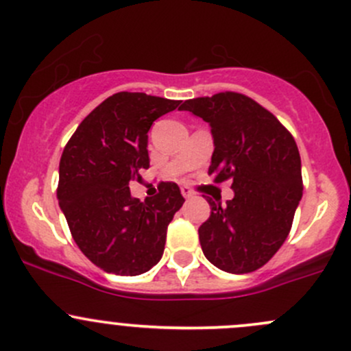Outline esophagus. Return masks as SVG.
Here are the masks:
<instances>
[{
  "label": "esophagus",
  "mask_w": 351,
  "mask_h": 351,
  "mask_svg": "<svg viewBox=\"0 0 351 351\" xmlns=\"http://www.w3.org/2000/svg\"><path fill=\"white\" fill-rule=\"evenodd\" d=\"M182 195L185 198H190V197H193V190H191V188H188V186H182Z\"/></svg>",
  "instance_id": "esophagus-1"
}]
</instances>
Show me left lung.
I'll return each instance as SVG.
<instances>
[{
  "instance_id": "8db88e82",
  "label": "left lung",
  "mask_w": 351,
  "mask_h": 351,
  "mask_svg": "<svg viewBox=\"0 0 351 351\" xmlns=\"http://www.w3.org/2000/svg\"><path fill=\"white\" fill-rule=\"evenodd\" d=\"M180 110L208 123L213 154L208 175L232 180L234 198H208V220L198 228L202 250L215 267L247 274L274 256L291 230L302 197L296 141L263 106L237 92L185 101Z\"/></svg>"
}]
</instances>
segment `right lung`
Masks as SVG:
<instances>
[{"mask_svg": "<svg viewBox=\"0 0 351 351\" xmlns=\"http://www.w3.org/2000/svg\"><path fill=\"white\" fill-rule=\"evenodd\" d=\"M178 101L117 92L80 123L58 168V205L84 256L117 276H138L160 263L166 230L185 198L176 183L139 202L129 182L149 168L147 131Z\"/></svg>", "mask_w": 351, "mask_h": 351, "instance_id": "add662e5", "label": "right lung"}]
</instances>
